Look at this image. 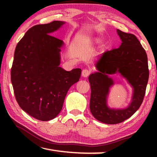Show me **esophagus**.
<instances>
[{"label":"esophagus","mask_w":157,"mask_h":157,"mask_svg":"<svg viewBox=\"0 0 157 157\" xmlns=\"http://www.w3.org/2000/svg\"><path fill=\"white\" fill-rule=\"evenodd\" d=\"M90 74H91V71L88 70V69H84L82 72V76L84 77V78L88 77Z\"/></svg>","instance_id":"esophagus-1"}]
</instances>
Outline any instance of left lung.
Wrapping results in <instances>:
<instances>
[{"label": "left lung", "mask_w": 157, "mask_h": 157, "mask_svg": "<svg viewBox=\"0 0 157 157\" xmlns=\"http://www.w3.org/2000/svg\"><path fill=\"white\" fill-rule=\"evenodd\" d=\"M122 41L118 48L102 53L95 64L98 72L89 77L91 94L90 110L95 119L106 124H118L130 118L139 109L145 94L149 78L147 57L136 36L117 30ZM120 74L133 88L132 102L122 110L107 106L110 87L114 84L108 76Z\"/></svg>", "instance_id": "1"}]
</instances>
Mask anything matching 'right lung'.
Instances as JSON below:
<instances>
[{
  "instance_id": "add662e5",
  "label": "right lung",
  "mask_w": 157,
  "mask_h": 157,
  "mask_svg": "<svg viewBox=\"0 0 157 157\" xmlns=\"http://www.w3.org/2000/svg\"><path fill=\"white\" fill-rule=\"evenodd\" d=\"M65 22L55 21L29 29L17 44L11 68L16 100L22 109L41 121L55 118L62 110L70 87L82 70L59 67L63 41L50 35Z\"/></svg>"
}]
</instances>
